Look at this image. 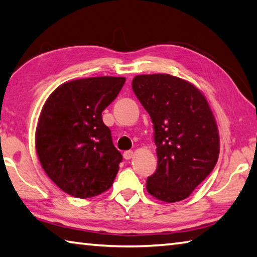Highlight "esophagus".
Returning <instances> with one entry per match:
<instances>
[{"instance_id": "esophagus-1", "label": "esophagus", "mask_w": 257, "mask_h": 257, "mask_svg": "<svg viewBox=\"0 0 257 257\" xmlns=\"http://www.w3.org/2000/svg\"><path fill=\"white\" fill-rule=\"evenodd\" d=\"M134 156V152L133 151H127V152H124L123 153V158H124V160H130Z\"/></svg>"}]
</instances>
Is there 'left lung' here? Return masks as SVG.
<instances>
[{"label":"left lung","mask_w":257,"mask_h":257,"mask_svg":"<svg viewBox=\"0 0 257 257\" xmlns=\"http://www.w3.org/2000/svg\"><path fill=\"white\" fill-rule=\"evenodd\" d=\"M133 89L151 115L158 169L147 178V191L159 201L189 197L219 159L216 120L196 86L168 73L139 75Z\"/></svg>","instance_id":"obj_1"}]
</instances>
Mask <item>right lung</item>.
<instances>
[{
	"label": "right lung",
	"instance_id": "right-lung-1",
	"mask_svg": "<svg viewBox=\"0 0 257 257\" xmlns=\"http://www.w3.org/2000/svg\"><path fill=\"white\" fill-rule=\"evenodd\" d=\"M124 81L111 76L67 81L43 105L35 147L45 173L64 193L90 198L113 185L122 155L113 145L102 112Z\"/></svg>",
	"mask_w": 257,
	"mask_h": 257
}]
</instances>
